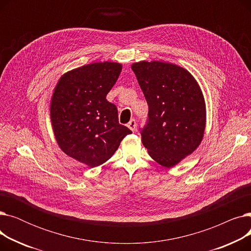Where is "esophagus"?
<instances>
[{
    "label": "esophagus",
    "instance_id": "34e87169",
    "mask_svg": "<svg viewBox=\"0 0 251 251\" xmlns=\"http://www.w3.org/2000/svg\"><path fill=\"white\" fill-rule=\"evenodd\" d=\"M128 128L132 131V132H134V131L136 130V121L134 120V119H132V120H130L129 123L127 124Z\"/></svg>",
    "mask_w": 251,
    "mask_h": 251
}]
</instances>
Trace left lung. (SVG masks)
Masks as SVG:
<instances>
[{"label":"left lung","mask_w":251,"mask_h":251,"mask_svg":"<svg viewBox=\"0 0 251 251\" xmlns=\"http://www.w3.org/2000/svg\"><path fill=\"white\" fill-rule=\"evenodd\" d=\"M149 104V122L141 141L163 167L172 168L202 141L206 109L201 88L192 74L164 61L131 65Z\"/></svg>","instance_id":"left-lung-1"}]
</instances>
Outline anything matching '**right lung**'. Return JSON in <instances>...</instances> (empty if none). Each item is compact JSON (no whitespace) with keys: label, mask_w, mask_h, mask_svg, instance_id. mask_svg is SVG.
Masks as SVG:
<instances>
[{"label":"right lung","mask_w":251,"mask_h":251,"mask_svg":"<svg viewBox=\"0 0 251 251\" xmlns=\"http://www.w3.org/2000/svg\"><path fill=\"white\" fill-rule=\"evenodd\" d=\"M122 64L97 62L63 74L50 104L51 128L59 148L90 168L107 162L131 130L119 124L116 105L107 95Z\"/></svg>","instance_id":"add662e5"}]
</instances>
